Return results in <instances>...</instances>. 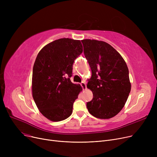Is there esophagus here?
Here are the masks:
<instances>
[{
	"instance_id": "esophagus-1",
	"label": "esophagus",
	"mask_w": 157,
	"mask_h": 157,
	"mask_svg": "<svg viewBox=\"0 0 157 157\" xmlns=\"http://www.w3.org/2000/svg\"><path fill=\"white\" fill-rule=\"evenodd\" d=\"M81 86H82V88H83V90H86V83H85L84 81L81 82Z\"/></svg>"
}]
</instances>
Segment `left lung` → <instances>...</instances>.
Listing matches in <instances>:
<instances>
[{"instance_id":"1","label":"left lung","mask_w":157,"mask_h":157,"mask_svg":"<svg viewBox=\"0 0 157 157\" xmlns=\"http://www.w3.org/2000/svg\"><path fill=\"white\" fill-rule=\"evenodd\" d=\"M92 70L87 87L93 98L86 103L89 113L101 119L114 117L125 105L131 90L127 65L120 54L104 41L81 40Z\"/></svg>"}]
</instances>
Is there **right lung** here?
<instances>
[{
  "label": "right lung",
  "instance_id": "1",
  "mask_svg": "<svg viewBox=\"0 0 157 157\" xmlns=\"http://www.w3.org/2000/svg\"><path fill=\"white\" fill-rule=\"evenodd\" d=\"M83 52L79 40L62 38L46 45L33 67L32 96L44 117L53 121L69 117L73 104L82 90L70 78L72 65Z\"/></svg>",
  "mask_w": 157,
  "mask_h": 157
}]
</instances>
